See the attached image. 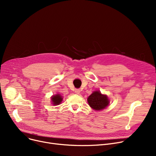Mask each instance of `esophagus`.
Segmentation results:
<instances>
[{"mask_svg":"<svg viewBox=\"0 0 156 156\" xmlns=\"http://www.w3.org/2000/svg\"><path fill=\"white\" fill-rule=\"evenodd\" d=\"M80 91L79 90H75V93H76V94H79V93H80Z\"/></svg>","mask_w":156,"mask_h":156,"instance_id":"1","label":"esophagus"}]
</instances>
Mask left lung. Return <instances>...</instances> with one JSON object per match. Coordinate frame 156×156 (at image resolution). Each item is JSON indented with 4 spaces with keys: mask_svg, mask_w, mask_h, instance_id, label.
<instances>
[{
    "mask_svg": "<svg viewBox=\"0 0 156 156\" xmlns=\"http://www.w3.org/2000/svg\"><path fill=\"white\" fill-rule=\"evenodd\" d=\"M107 96L102 94L100 91H94L87 98L88 104L95 110H101L105 108L109 104Z\"/></svg>",
    "mask_w": 156,
    "mask_h": 156,
    "instance_id": "8db88e82",
    "label": "left lung"
}]
</instances>
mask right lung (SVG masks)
Segmentation results:
<instances>
[{
	"label": "right lung",
	"mask_w": 156,
	"mask_h": 156,
	"mask_svg": "<svg viewBox=\"0 0 156 156\" xmlns=\"http://www.w3.org/2000/svg\"><path fill=\"white\" fill-rule=\"evenodd\" d=\"M62 100H63L62 96L60 94L53 95L51 97L52 103H53V105H58L59 104H60L61 102L62 101Z\"/></svg>",
	"instance_id": "add662e5"
}]
</instances>
